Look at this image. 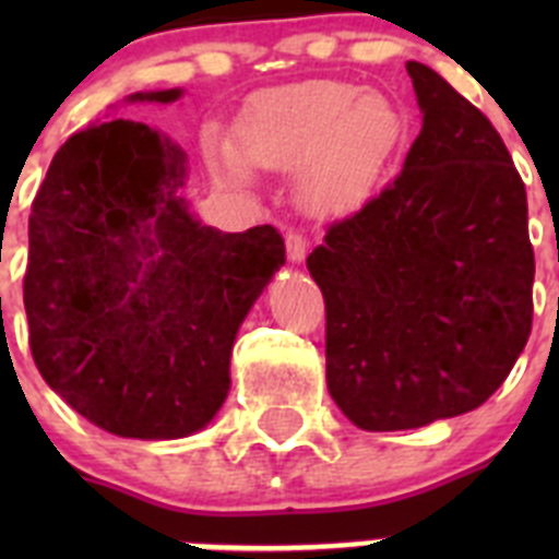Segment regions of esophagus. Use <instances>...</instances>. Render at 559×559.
I'll return each mask as SVG.
<instances>
[{"instance_id": "esophagus-1", "label": "esophagus", "mask_w": 559, "mask_h": 559, "mask_svg": "<svg viewBox=\"0 0 559 559\" xmlns=\"http://www.w3.org/2000/svg\"><path fill=\"white\" fill-rule=\"evenodd\" d=\"M285 249H288V260L299 263V260H305V254H308V237L299 229H290L288 235H285Z\"/></svg>"}]
</instances>
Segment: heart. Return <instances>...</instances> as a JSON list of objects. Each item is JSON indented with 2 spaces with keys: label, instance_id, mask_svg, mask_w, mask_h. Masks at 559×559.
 I'll return each mask as SVG.
<instances>
[{
  "label": "heart",
  "instance_id": "1",
  "mask_svg": "<svg viewBox=\"0 0 559 559\" xmlns=\"http://www.w3.org/2000/svg\"><path fill=\"white\" fill-rule=\"evenodd\" d=\"M408 140L397 97L349 81H313L265 97L246 117L237 153L249 165L302 173V201L313 212H344L372 195ZM229 179L246 165L221 153Z\"/></svg>",
  "mask_w": 559,
  "mask_h": 559
}]
</instances>
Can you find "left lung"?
<instances>
[{
	"label": "left lung",
	"mask_w": 559,
	"mask_h": 559,
	"mask_svg": "<svg viewBox=\"0 0 559 559\" xmlns=\"http://www.w3.org/2000/svg\"><path fill=\"white\" fill-rule=\"evenodd\" d=\"M406 69L423 131L403 170L308 257L328 310V389L364 431L473 412L532 333L535 251L510 151L445 78Z\"/></svg>",
	"instance_id": "obj_1"
}]
</instances>
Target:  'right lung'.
I'll use <instances>...</instances> for the list:
<instances>
[{
	"label": "right lung",
	"mask_w": 559,
	"mask_h": 559,
	"mask_svg": "<svg viewBox=\"0 0 559 559\" xmlns=\"http://www.w3.org/2000/svg\"><path fill=\"white\" fill-rule=\"evenodd\" d=\"M185 179L187 153L162 128L111 120L72 133L33 199L29 353L52 392L117 437L179 439L218 414L237 328L285 263L274 226L226 235L192 218Z\"/></svg>",
	"instance_id": "add662e5"
}]
</instances>
